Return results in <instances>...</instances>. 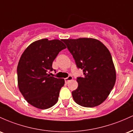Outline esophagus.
<instances>
[{
    "label": "esophagus",
    "instance_id": "1",
    "mask_svg": "<svg viewBox=\"0 0 133 133\" xmlns=\"http://www.w3.org/2000/svg\"><path fill=\"white\" fill-rule=\"evenodd\" d=\"M73 80V77L72 76H68V77H67V78H65V82H66V83L68 82H70V80Z\"/></svg>",
    "mask_w": 133,
    "mask_h": 133
}]
</instances>
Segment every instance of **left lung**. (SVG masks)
I'll return each instance as SVG.
<instances>
[{
	"label": "left lung",
	"mask_w": 133,
	"mask_h": 133,
	"mask_svg": "<svg viewBox=\"0 0 133 133\" xmlns=\"http://www.w3.org/2000/svg\"><path fill=\"white\" fill-rule=\"evenodd\" d=\"M62 41L84 75L83 77L77 78L78 88L71 93L75 102L85 107L101 104L111 93L116 80V69L109 51L96 39Z\"/></svg>",
	"instance_id": "obj_1"
}]
</instances>
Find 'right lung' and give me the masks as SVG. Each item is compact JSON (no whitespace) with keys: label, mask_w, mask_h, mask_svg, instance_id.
<instances>
[{"label":"right lung","mask_w":133,"mask_h":133,"mask_svg":"<svg viewBox=\"0 0 133 133\" xmlns=\"http://www.w3.org/2000/svg\"><path fill=\"white\" fill-rule=\"evenodd\" d=\"M66 46L59 39H42L32 43L23 52L17 65L19 89L26 101L40 109L58 102L63 78L51 77L52 64Z\"/></svg>","instance_id":"obj_1"}]
</instances>
